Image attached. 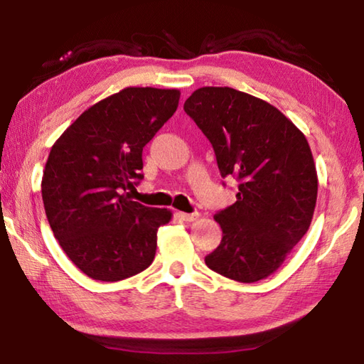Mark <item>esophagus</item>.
<instances>
[{
  "instance_id": "34e87169",
  "label": "esophagus",
  "mask_w": 364,
  "mask_h": 364,
  "mask_svg": "<svg viewBox=\"0 0 364 364\" xmlns=\"http://www.w3.org/2000/svg\"><path fill=\"white\" fill-rule=\"evenodd\" d=\"M178 217H180L183 221H194L199 218V213L194 212V213H184V212H178Z\"/></svg>"
}]
</instances>
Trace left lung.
I'll return each mask as SVG.
<instances>
[{
	"mask_svg": "<svg viewBox=\"0 0 364 364\" xmlns=\"http://www.w3.org/2000/svg\"><path fill=\"white\" fill-rule=\"evenodd\" d=\"M184 112L213 146L221 176L239 181L237 200L215 215L223 239L205 264L237 282L278 269L311 225L318 196L305 134L281 110L230 86H204Z\"/></svg>",
	"mask_w": 364,
	"mask_h": 364,
	"instance_id": "left-lung-1",
	"label": "left lung"
}]
</instances>
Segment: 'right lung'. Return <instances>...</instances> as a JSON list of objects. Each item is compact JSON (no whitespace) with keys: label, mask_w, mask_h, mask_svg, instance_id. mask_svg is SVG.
Returning a JSON list of instances; mask_svg holds the SVG:
<instances>
[{"label":"right lung","mask_w":364,"mask_h":364,"mask_svg":"<svg viewBox=\"0 0 364 364\" xmlns=\"http://www.w3.org/2000/svg\"><path fill=\"white\" fill-rule=\"evenodd\" d=\"M180 90L128 86L86 109L53 144L41 180L59 245L91 279L144 271L168 208L144 207L125 191L143 180V147L175 114Z\"/></svg>","instance_id":"right-lung-1"}]
</instances>
